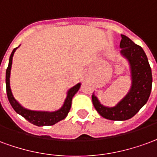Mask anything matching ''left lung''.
<instances>
[{
	"label": "left lung",
	"instance_id": "8db88e82",
	"mask_svg": "<svg viewBox=\"0 0 157 157\" xmlns=\"http://www.w3.org/2000/svg\"><path fill=\"white\" fill-rule=\"evenodd\" d=\"M120 55L128 62L132 84L128 92L113 106L101 103L93 92L92 103L102 117L111 121H126L132 118L146 105L152 86V74L143 49L129 37L121 35Z\"/></svg>",
	"mask_w": 157,
	"mask_h": 157
}]
</instances>
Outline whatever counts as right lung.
<instances>
[{"label": "right lung", "mask_w": 157, "mask_h": 157, "mask_svg": "<svg viewBox=\"0 0 157 157\" xmlns=\"http://www.w3.org/2000/svg\"><path fill=\"white\" fill-rule=\"evenodd\" d=\"M18 47L15 48L11 52L10 59H9L8 67L6 69V94H7L9 102H10V104L17 114L21 115V117L25 118V120H27L29 122H31L33 125H36L37 126L55 125L56 123L64 120L67 117V115H68L70 111V109H71V101H72L73 96H75V94L78 91L82 84L77 83V84L75 85L74 86L70 88L69 90H67V96H66V99L63 102V105H61V107L59 108L56 111H33V110H29V109L23 107L22 105L15 99L10 86V70H11V66H12V59H13L14 53L17 51Z\"/></svg>", "instance_id": "add662e5"}]
</instances>
